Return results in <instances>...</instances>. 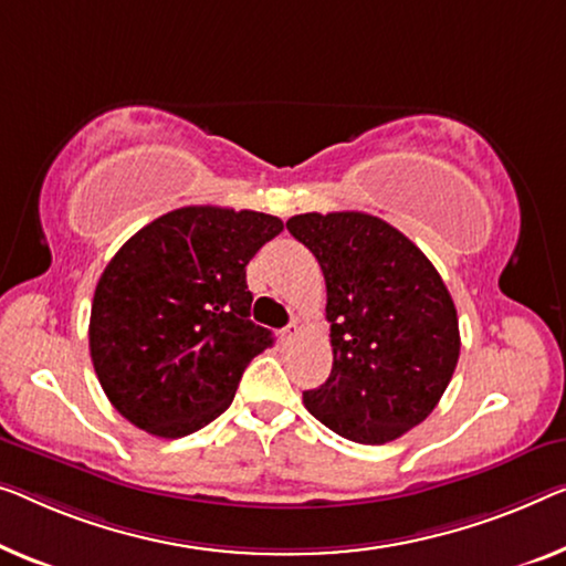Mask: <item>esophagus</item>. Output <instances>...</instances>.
Instances as JSON below:
<instances>
[{
	"label": "esophagus",
	"instance_id": "34e87169",
	"mask_svg": "<svg viewBox=\"0 0 566 566\" xmlns=\"http://www.w3.org/2000/svg\"><path fill=\"white\" fill-rule=\"evenodd\" d=\"M297 335H300V327L297 325H286L284 327V331H282V343L284 345H290V343H294V340H297Z\"/></svg>",
	"mask_w": 566,
	"mask_h": 566
}]
</instances>
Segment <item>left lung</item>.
Instances as JSON below:
<instances>
[{"label":"left lung","instance_id":"obj_1","mask_svg":"<svg viewBox=\"0 0 566 566\" xmlns=\"http://www.w3.org/2000/svg\"><path fill=\"white\" fill-rule=\"evenodd\" d=\"M286 229L315 254L327 286L333 370L302 394L345 440L384 444L424 421L460 358L458 310L421 249L381 218L302 213Z\"/></svg>","mask_w":566,"mask_h":566}]
</instances>
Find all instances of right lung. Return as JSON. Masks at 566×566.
<instances>
[{"instance_id": "obj_1", "label": "right lung", "mask_w": 566, "mask_h": 566, "mask_svg": "<svg viewBox=\"0 0 566 566\" xmlns=\"http://www.w3.org/2000/svg\"><path fill=\"white\" fill-rule=\"evenodd\" d=\"M282 229L256 210L188 206L116 251L96 284L88 348L124 419L177 440L231 407L243 370L274 343L249 319L247 264Z\"/></svg>"}]
</instances>
